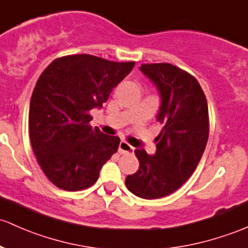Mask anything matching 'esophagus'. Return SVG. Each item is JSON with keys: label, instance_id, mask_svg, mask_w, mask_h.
<instances>
[{"label": "esophagus", "instance_id": "esophagus-1", "mask_svg": "<svg viewBox=\"0 0 248 248\" xmlns=\"http://www.w3.org/2000/svg\"><path fill=\"white\" fill-rule=\"evenodd\" d=\"M119 152L121 155H132L134 152V147L129 145L127 141H121L119 145Z\"/></svg>", "mask_w": 248, "mask_h": 248}]
</instances>
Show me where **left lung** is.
<instances>
[{"mask_svg": "<svg viewBox=\"0 0 248 248\" xmlns=\"http://www.w3.org/2000/svg\"><path fill=\"white\" fill-rule=\"evenodd\" d=\"M140 70L159 91L163 128L155 155L134 151L140 166L126 177V186L135 196L155 200L176 191L196 170L209 137V114L200 83L186 71L169 62L142 64Z\"/></svg>", "mask_w": 248, "mask_h": 248, "instance_id": "8db88e82", "label": "left lung"}]
</instances>
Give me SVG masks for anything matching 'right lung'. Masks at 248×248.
Segmentation results:
<instances>
[{
  "label": "right lung",
  "instance_id": "add662e5",
  "mask_svg": "<svg viewBox=\"0 0 248 248\" xmlns=\"http://www.w3.org/2000/svg\"><path fill=\"white\" fill-rule=\"evenodd\" d=\"M134 65L72 54L54 59L40 75L30 104L31 144L41 170L59 189L95 184L117 151L120 138L91 128L90 111L102 108Z\"/></svg>",
  "mask_w": 248,
  "mask_h": 248
}]
</instances>
